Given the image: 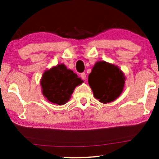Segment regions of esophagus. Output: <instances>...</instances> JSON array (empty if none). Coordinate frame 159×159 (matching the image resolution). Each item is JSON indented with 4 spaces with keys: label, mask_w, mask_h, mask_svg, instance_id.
Returning <instances> with one entry per match:
<instances>
[{
    "label": "esophagus",
    "mask_w": 159,
    "mask_h": 159,
    "mask_svg": "<svg viewBox=\"0 0 159 159\" xmlns=\"http://www.w3.org/2000/svg\"><path fill=\"white\" fill-rule=\"evenodd\" d=\"M80 77H81L83 80H86V74L81 73V75H80Z\"/></svg>",
    "instance_id": "1"
}]
</instances>
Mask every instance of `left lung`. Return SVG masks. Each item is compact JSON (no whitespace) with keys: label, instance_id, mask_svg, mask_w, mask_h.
<instances>
[{"label":"left lung","instance_id":"1","mask_svg":"<svg viewBox=\"0 0 159 159\" xmlns=\"http://www.w3.org/2000/svg\"><path fill=\"white\" fill-rule=\"evenodd\" d=\"M125 80L124 74L118 67L106 61L97 62L88 77L95 98L103 103L114 101L120 95Z\"/></svg>","mask_w":159,"mask_h":159}]
</instances>
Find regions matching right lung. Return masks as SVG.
<instances>
[{"label":"right lung","mask_w":159,"mask_h":159,"mask_svg":"<svg viewBox=\"0 0 159 159\" xmlns=\"http://www.w3.org/2000/svg\"><path fill=\"white\" fill-rule=\"evenodd\" d=\"M82 82L77 74L66 69L64 64H59L43 73L40 84L48 101L64 105L70 98L76 86Z\"/></svg>","instance_id":"right-lung-1"}]
</instances>
